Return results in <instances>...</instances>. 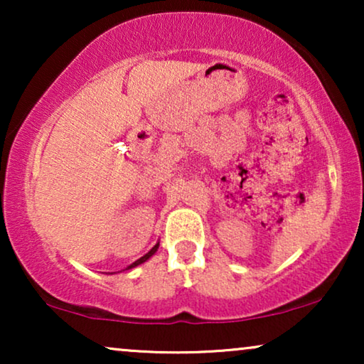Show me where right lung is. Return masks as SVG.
Segmentation results:
<instances>
[{
    "instance_id": "right-lung-1",
    "label": "right lung",
    "mask_w": 364,
    "mask_h": 364,
    "mask_svg": "<svg viewBox=\"0 0 364 364\" xmlns=\"http://www.w3.org/2000/svg\"><path fill=\"white\" fill-rule=\"evenodd\" d=\"M157 248H159V243H156V245H154V247L151 248V252H147V253H146V255H144V257H141V258H139V260H136V262H134V263H132V265H129V267L126 268V270H131V268H136L137 265H141V263H144V262H147V260H149V258H151V257L154 255V253H156V252H157Z\"/></svg>"
}]
</instances>
